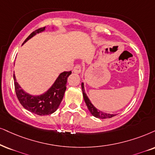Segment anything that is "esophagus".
<instances>
[{"mask_svg":"<svg viewBox=\"0 0 155 155\" xmlns=\"http://www.w3.org/2000/svg\"><path fill=\"white\" fill-rule=\"evenodd\" d=\"M81 71V66L80 64H76V65L74 66V69H73V71L74 72L75 74H79L80 72Z\"/></svg>","mask_w":155,"mask_h":155,"instance_id":"1","label":"esophagus"}]
</instances>
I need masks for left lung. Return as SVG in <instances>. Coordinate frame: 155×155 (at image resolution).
Returning a JSON list of instances; mask_svg holds the SVG:
<instances>
[{
  "label": "left lung",
  "mask_w": 155,
  "mask_h": 155,
  "mask_svg": "<svg viewBox=\"0 0 155 155\" xmlns=\"http://www.w3.org/2000/svg\"><path fill=\"white\" fill-rule=\"evenodd\" d=\"M81 88H82V92H83V97L84 99V101H85L86 104H87L88 109H89L90 112L94 117H97V118L99 119H107V118H111V117L116 116L115 114H107L102 112V111L98 110L97 108H95V107L92 104L91 101H90L89 99L86 94L85 90H84V83L81 84Z\"/></svg>",
  "instance_id": "obj_1"
}]
</instances>
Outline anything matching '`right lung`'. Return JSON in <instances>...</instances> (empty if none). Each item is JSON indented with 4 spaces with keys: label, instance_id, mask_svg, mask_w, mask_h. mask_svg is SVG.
Masks as SVG:
<instances>
[{
    "label": "right lung",
    "instance_id": "1",
    "mask_svg": "<svg viewBox=\"0 0 155 155\" xmlns=\"http://www.w3.org/2000/svg\"><path fill=\"white\" fill-rule=\"evenodd\" d=\"M45 28L46 27L40 28L31 33L23 44L36 34L44 31ZM71 74V71H64L61 74L51 87L44 94L39 96L31 95L23 91L18 84L15 74H13L15 91L19 102L25 109L40 116L48 115L54 113L57 110L63 99L66 89L67 79Z\"/></svg>",
    "mask_w": 155,
    "mask_h": 155
}]
</instances>
